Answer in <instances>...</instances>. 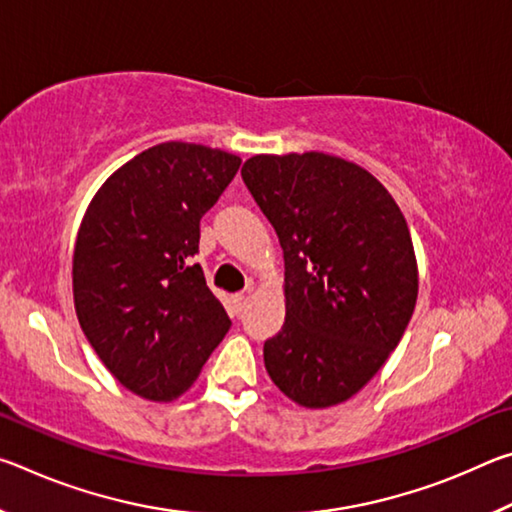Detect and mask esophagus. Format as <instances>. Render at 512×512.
Returning a JSON list of instances; mask_svg holds the SVG:
<instances>
[{
    "label": "esophagus",
    "instance_id": "esophagus-1",
    "mask_svg": "<svg viewBox=\"0 0 512 512\" xmlns=\"http://www.w3.org/2000/svg\"><path fill=\"white\" fill-rule=\"evenodd\" d=\"M246 305H248L246 293H237V296L232 298V307H235V314H241V311L246 309Z\"/></svg>",
    "mask_w": 512,
    "mask_h": 512
}]
</instances>
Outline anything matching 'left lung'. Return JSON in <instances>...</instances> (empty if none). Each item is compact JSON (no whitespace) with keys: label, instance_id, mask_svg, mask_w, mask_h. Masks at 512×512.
Wrapping results in <instances>:
<instances>
[{"label":"left lung","instance_id":"obj_1","mask_svg":"<svg viewBox=\"0 0 512 512\" xmlns=\"http://www.w3.org/2000/svg\"><path fill=\"white\" fill-rule=\"evenodd\" d=\"M241 178L284 253L287 318L264 343L268 375L307 409L350 400L397 348L418 300L404 214L372 173L327 153L255 155Z\"/></svg>","mask_w":512,"mask_h":512}]
</instances>
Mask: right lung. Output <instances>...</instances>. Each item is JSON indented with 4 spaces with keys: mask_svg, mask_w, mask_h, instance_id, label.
I'll list each match as a JSON object with an SVG mask.
<instances>
[{
    "mask_svg": "<svg viewBox=\"0 0 512 512\" xmlns=\"http://www.w3.org/2000/svg\"><path fill=\"white\" fill-rule=\"evenodd\" d=\"M239 164L203 144L151 146L112 173L81 221L76 316L103 366L146 400L185 393L232 325L189 257Z\"/></svg>",
    "mask_w": 512,
    "mask_h": 512,
    "instance_id": "obj_1",
    "label": "right lung"
}]
</instances>
